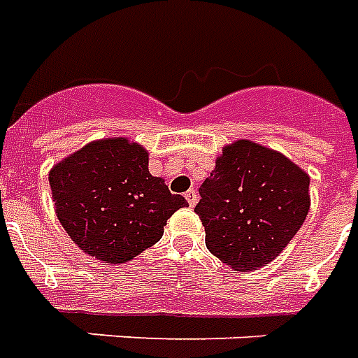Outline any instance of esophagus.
Masks as SVG:
<instances>
[{
    "instance_id": "obj_1",
    "label": "esophagus",
    "mask_w": 358,
    "mask_h": 358,
    "mask_svg": "<svg viewBox=\"0 0 358 358\" xmlns=\"http://www.w3.org/2000/svg\"><path fill=\"white\" fill-rule=\"evenodd\" d=\"M185 198L189 201L190 208H194L196 201H198V192H196V190H187V192H185Z\"/></svg>"
}]
</instances>
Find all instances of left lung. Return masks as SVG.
<instances>
[{
    "instance_id": "left-lung-1",
    "label": "left lung",
    "mask_w": 358,
    "mask_h": 358,
    "mask_svg": "<svg viewBox=\"0 0 358 358\" xmlns=\"http://www.w3.org/2000/svg\"><path fill=\"white\" fill-rule=\"evenodd\" d=\"M194 211L209 252L234 271L270 264L310 211V176L283 152L251 139L222 147Z\"/></svg>"
}]
</instances>
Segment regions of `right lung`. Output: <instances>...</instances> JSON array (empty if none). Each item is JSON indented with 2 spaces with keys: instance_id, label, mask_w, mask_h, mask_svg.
Masks as SVG:
<instances>
[{
  "instance_id": "add662e5",
  "label": "right lung",
  "mask_w": 358,
  "mask_h": 358,
  "mask_svg": "<svg viewBox=\"0 0 358 358\" xmlns=\"http://www.w3.org/2000/svg\"><path fill=\"white\" fill-rule=\"evenodd\" d=\"M56 217L80 251L124 264L157 243L177 209L162 177L149 173V150L128 138H103L48 171Z\"/></svg>"
}]
</instances>
